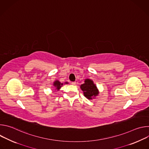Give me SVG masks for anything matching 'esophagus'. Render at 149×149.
<instances>
[{
  "mask_svg": "<svg viewBox=\"0 0 149 149\" xmlns=\"http://www.w3.org/2000/svg\"><path fill=\"white\" fill-rule=\"evenodd\" d=\"M71 84L72 85H75L76 84V82H71Z\"/></svg>",
  "mask_w": 149,
  "mask_h": 149,
  "instance_id": "esophagus-1",
  "label": "esophagus"
}]
</instances>
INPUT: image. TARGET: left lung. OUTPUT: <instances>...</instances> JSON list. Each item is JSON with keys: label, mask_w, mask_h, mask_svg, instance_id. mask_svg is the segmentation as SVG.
I'll return each mask as SVG.
<instances>
[{"label": "left lung", "mask_w": 149, "mask_h": 149, "mask_svg": "<svg viewBox=\"0 0 149 149\" xmlns=\"http://www.w3.org/2000/svg\"><path fill=\"white\" fill-rule=\"evenodd\" d=\"M84 95L88 100L95 98L99 94V91L94 81L91 79H85L84 83L80 86Z\"/></svg>", "instance_id": "obj_1"}]
</instances>
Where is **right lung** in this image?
I'll return each instance as SVG.
<instances>
[{
    "instance_id": "add662e5",
    "label": "right lung",
    "mask_w": 149,
    "mask_h": 149,
    "mask_svg": "<svg viewBox=\"0 0 149 149\" xmlns=\"http://www.w3.org/2000/svg\"><path fill=\"white\" fill-rule=\"evenodd\" d=\"M68 84V82H64V84ZM63 83H61L59 80H55L54 82H53V87L54 88H55L54 90H56V91H59L60 90V88L62 87L63 86Z\"/></svg>"
}]
</instances>
